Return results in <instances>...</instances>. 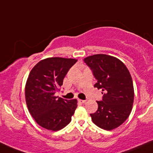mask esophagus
<instances>
[{"label":"esophagus","mask_w":153,"mask_h":153,"mask_svg":"<svg viewBox=\"0 0 153 153\" xmlns=\"http://www.w3.org/2000/svg\"><path fill=\"white\" fill-rule=\"evenodd\" d=\"M78 102H80V103H81V104H83V103H85V100H78Z\"/></svg>","instance_id":"34e87169"}]
</instances>
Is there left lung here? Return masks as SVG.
<instances>
[{
	"label": "left lung",
	"instance_id": "8db88e82",
	"mask_svg": "<svg viewBox=\"0 0 153 153\" xmlns=\"http://www.w3.org/2000/svg\"><path fill=\"white\" fill-rule=\"evenodd\" d=\"M97 80L94 87L102 90L98 110L90 114L92 121L105 130L116 128L128 118L134 102V85L126 65L118 59L96 54L84 59Z\"/></svg>",
	"mask_w": 153,
	"mask_h": 153
}]
</instances>
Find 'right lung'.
<instances>
[{
	"mask_svg": "<svg viewBox=\"0 0 153 153\" xmlns=\"http://www.w3.org/2000/svg\"><path fill=\"white\" fill-rule=\"evenodd\" d=\"M76 62L74 59L47 58L30 71L25 85L27 106L43 128L56 131L71 121L78 107L77 100H64L55 94L61 90L65 75Z\"/></svg>",
	"mask_w": 153,
	"mask_h": 153,
	"instance_id": "add662e5",
	"label": "right lung"
}]
</instances>
